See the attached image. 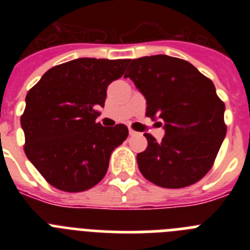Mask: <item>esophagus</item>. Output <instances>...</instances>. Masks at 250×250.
<instances>
[{
	"instance_id": "1",
	"label": "esophagus",
	"mask_w": 250,
	"mask_h": 250,
	"mask_svg": "<svg viewBox=\"0 0 250 250\" xmlns=\"http://www.w3.org/2000/svg\"><path fill=\"white\" fill-rule=\"evenodd\" d=\"M129 134H130V135H131V136L139 135V132H136L135 130H132V129H130V130H129Z\"/></svg>"
}]
</instances>
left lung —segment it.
Returning <instances> with one entry per match:
<instances>
[{
	"label": "left lung",
	"instance_id": "obj_1",
	"mask_svg": "<svg viewBox=\"0 0 250 250\" xmlns=\"http://www.w3.org/2000/svg\"><path fill=\"white\" fill-rule=\"evenodd\" d=\"M124 77H130L146 99V116L164 121L160 143L144 134L147 147L136 156L140 173L170 189L199 182L213 167L227 134L225 105L210 79L185 60L167 55L130 60Z\"/></svg>",
	"mask_w": 250,
	"mask_h": 250
}]
</instances>
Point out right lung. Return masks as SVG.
I'll return each mask as SVG.
<instances>
[{"label": "right lung", "instance_id": "obj_1", "mask_svg": "<svg viewBox=\"0 0 250 250\" xmlns=\"http://www.w3.org/2000/svg\"><path fill=\"white\" fill-rule=\"evenodd\" d=\"M129 60L83 57L54 66L26 95L21 116L25 154L46 182L68 193L85 191L105 176L111 152L129 135L124 124L96 123L106 90Z\"/></svg>", "mask_w": 250, "mask_h": 250}]
</instances>
